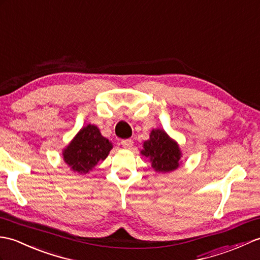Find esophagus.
I'll return each instance as SVG.
<instances>
[{
  "instance_id": "obj_1",
  "label": "esophagus",
  "mask_w": 260,
  "mask_h": 260,
  "mask_svg": "<svg viewBox=\"0 0 260 260\" xmlns=\"http://www.w3.org/2000/svg\"><path fill=\"white\" fill-rule=\"evenodd\" d=\"M121 145H122V147L125 149H130L132 146H134V141L131 139H125L121 141Z\"/></svg>"
}]
</instances>
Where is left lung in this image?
<instances>
[{
    "instance_id": "1",
    "label": "left lung",
    "mask_w": 260,
    "mask_h": 260,
    "mask_svg": "<svg viewBox=\"0 0 260 260\" xmlns=\"http://www.w3.org/2000/svg\"><path fill=\"white\" fill-rule=\"evenodd\" d=\"M142 147L141 155L151 162L152 169L158 174L175 171L181 165V149L164 129H152Z\"/></svg>"
}]
</instances>
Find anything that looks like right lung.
Returning <instances> with one entry per match:
<instances>
[{
	"label": "right lung",
	"instance_id": "1",
	"mask_svg": "<svg viewBox=\"0 0 260 260\" xmlns=\"http://www.w3.org/2000/svg\"><path fill=\"white\" fill-rule=\"evenodd\" d=\"M112 148L111 141L101 135L100 129L89 123L80 129L70 143L62 150V155L70 170L86 175L98 164L106 160Z\"/></svg>",
	"mask_w": 260,
	"mask_h": 260
}]
</instances>
